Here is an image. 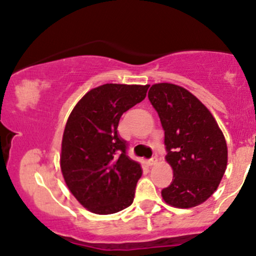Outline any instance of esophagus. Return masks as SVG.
<instances>
[{
  "label": "esophagus",
  "mask_w": 256,
  "mask_h": 256,
  "mask_svg": "<svg viewBox=\"0 0 256 256\" xmlns=\"http://www.w3.org/2000/svg\"><path fill=\"white\" fill-rule=\"evenodd\" d=\"M157 163H158V158H157V156L151 157L150 160H148V164H150V166H154V164H157Z\"/></svg>",
  "instance_id": "esophagus-1"
}]
</instances>
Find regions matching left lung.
Here are the masks:
<instances>
[{
	"mask_svg": "<svg viewBox=\"0 0 256 256\" xmlns=\"http://www.w3.org/2000/svg\"><path fill=\"white\" fill-rule=\"evenodd\" d=\"M148 100L164 128L166 162L172 182L162 190L168 204L192 208L209 198L227 168L224 136L215 118L195 96L174 84H154Z\"/></svg>",
	"mask_w": 256,
	"mask_h": 256,
	"instance_id": "8db88e82",
	"label": "left lung"
}]
</instances>
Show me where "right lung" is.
<instances>
[{"label": "right lung", "mask_w": 256, "mask_h": 256, "mask_svg": "<svg viewBox=\"0 0 256 256\" xmlns=\"http://www.w3.org/2000/svg\"><path fill=\"white\" fill-rule=\"evenodd\" d=\"M150 85L105 84L90 90L70 113L60 166L70 192L90 212L108 215L132 204L143 170L126 154L119 119L146 96Z\"/></svg>", "instance_id": "add662e5"}]
</instances>
